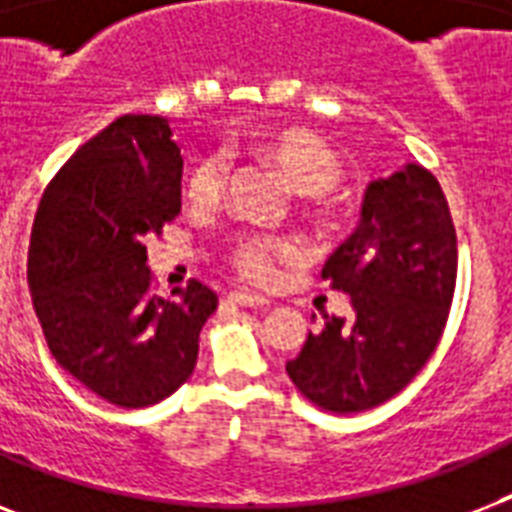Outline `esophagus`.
Returning <instances> with one entry per match:
<instances>
[{"label": "esophagus", "instance_id": "1", "mask_svg": "<svg viewBox=\"0 0 512 512\" xmlns=\"http://www.w3.org/2000/svg\"><path fill=\"white\" fill-rule=\"evenodd\" d=\"M228 303L231 305H241V308H265L268 300L263 295H255V292H231L228 295Z\"/></svg>", "mask_w": 512, "mask_h": 512}]
</instances>
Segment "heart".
<instances>
[{
    "instance_id": "1",
    "label": "heart",
    "mask_w": 512,
    "mask_h": 512,
    "mask_svg": "<svg viewBox=\"0 0 512 512\" xmlns=\"http://www.w3.org/2000/svg\"><path fill=\"white\" fill-rule=\"evenodd\" d=\"M247 151L257 162L268 164L300 196H324L340 185L342 167L335 151L316 135L295 127L257 132L247 140ZM228 167L217 156H204L193 164L185 180V199L193 209H215L223 201ZM289 255V247L276 241L247 236L231 249V265L244 279L265 284L276 271V260Z\"/></svg>"
}]
</instances>
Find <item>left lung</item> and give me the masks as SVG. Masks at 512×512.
<instances>
[{
	"label": "left lung",
	"instance_id": "obj_1",
	"mask_svg": "<svg viewBox=\"0 0 512 512\" xmlns=\"http://www.w3.org/2000/svg\"><path fill=\"white\" fill-rule=\"evenodd\" d=\"M321 279L350 295V319H327L287 361L289 380L324 412L385 404L433 356L457 281V233L441 185L420 164L372 180L356 231Z\"/></svg>",
	"mask_w": 512,
	"mask_h": 512
}]
</instances>
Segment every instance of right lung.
Here are the masks:
<instances>
[{
	"label": "right lung",
	"instance_id": "add662e5",
	"mask_svg": "<svg viewBox=\"0 0 512 512\" xmlns=\"http://www.w3.org/2000/svg\"><path fill=\"white\" fill-rule=\"evenodd\" d=\"M183 156L162 116L127 114L87 140L44 191L28 289L50 353L124 409L172 396L193 374L217 295L201 281L151 295L148 236L180 212Z\"/></svg>",
	"mask_w": 512,
	"mask_h": 512
}]
</instances>
